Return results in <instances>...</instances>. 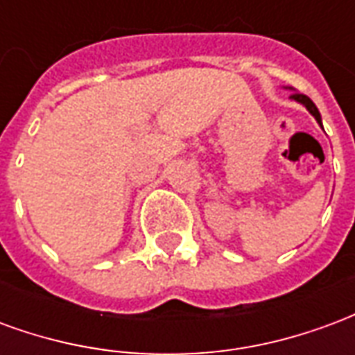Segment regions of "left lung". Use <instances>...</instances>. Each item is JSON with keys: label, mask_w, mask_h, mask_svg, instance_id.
<instances>
[{"label": "left lung", "mask_w": 355, "mask_h": 355, "mask_svg": "<svg viewBox=\"0 0 355 355\" xmlns=\"http://www.w3.org/2000/svg\"><path fill=\"white\" fill-rule=\"evenodd\" d=\"M291 98H293V101L300 102V104H302V106H306V110H308V112H310V114H312V116L315 117V121H318V123L321 125V116H320V110L315 108V104H313V102L310 101V98H308V96H306V94H302V93H297V91H295V93L291 94Z\"/></svg>", "instance_id": "left-lung-1"}]
</instances>
